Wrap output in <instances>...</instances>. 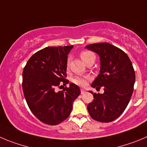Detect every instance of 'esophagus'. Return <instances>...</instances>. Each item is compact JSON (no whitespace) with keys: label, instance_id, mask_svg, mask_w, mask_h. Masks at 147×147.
I'll return each instance as SVG.
<instances>
[{"label":"esophagus","instance_id":"obj_1","mask_svg":"<svg viewBox=\"0 0 147 147\" xmlns=\"http://www.w3.org/2000/svg\"><path fill=\"white\" fill-rule=\"evenodd\" d=\"M86 92V91L83 88H80V93L81 94H84Z\"/></svg>","mask_w":147,"mask_h":147}]
</instances>
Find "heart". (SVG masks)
<instances>
[{
	"instance_id": "heart-1",
	"label": "heart",
	"mask_w": 147,
	"mask_h": 147,
	"mask_svg": "<svg viewBox=\"0 0 147 147\" xmlns=\"http://www.w3.org/2000/svg\"><path fill=\"white\" fill-rule=\"evenodd\" d=\"M80 59L86 64V62L88 61L89 59H92V58L94 57V55L93 53H92L91 52H88V51H83L80 53ZM68 66L69 61L67 62V67H68ZM89 80L90 78L88 76H76L72 79V83H74L75 84H76V85L80 86H84L86 85L87 82Z\"/></svg>"
}]
</instances>
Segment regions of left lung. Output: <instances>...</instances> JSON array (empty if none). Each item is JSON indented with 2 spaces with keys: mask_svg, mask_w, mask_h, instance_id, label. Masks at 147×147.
Instances as JSON below:
<instances>
[{
  "mask_svg": "<svg viewBox=\"0 0 147 147\" xmlns=\"http://www.w3.org/2000/svg\"><path fill=\"white\" fill-rule=\"evenodd\" d=\"M86 48L100 57V72L92 86L104 88V93L93 94L88 104L90 116L100 122L116 119L127 106L133 92L136 74L128 55L119 47L108 42L88 45Z\"/></svg>",
  "mask_w": 147,
  "mask_h": 147,
  "instance_id": "left-lung-1",
  "label": "left lung"
}]
</instances>
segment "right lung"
Wrapping results in <instances>:
<instances>
[{
    "label": "right lung",
    "instance_id": "1",
    "mask_svg": "<svg viewBox=\"0 0 147 147\" xmlns=\"http://www.w3.org/2000/svg\"><path fill=\"white\" fill-rule=\"evenodd\" d=\"M73 46L47 47L35 53L22 72V90L31 111L42 122L56 125L67 119L72 102L80 95L79 87L70 83L59 92L56 87L69 83L67 55Z\"/></svg>",
    "mask_w": 147,
    "mask_h": 147
}]
</instances>
